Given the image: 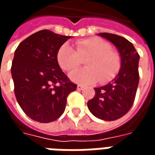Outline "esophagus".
I'll return each mask as SVG.
<instances>
[{
  "label": "esophagus",
  "mask_w": 155,
  "mask_h": 155,
  "mask_svg": "<svg viewBox=\"0 0 155 155\" xmlns=\"http://www.w3.org/2000/svg\"><path fill=\"white\" fill-rule=\"evenodd\" d=\"M83 89H84V86H83V85H81V84H78L77 85L78 91H82Z\"/></svg>",
  "instance_id": "obj_1"
}]
</instances>
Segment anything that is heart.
<instances>
[{
    "label": "heart",
    "instance_id": "1",
    "mask_svg": "<svg viewBox=\"0 0 155 155\" xmlns=\"http://www.w3.org/2000/svg\"><path fill=\"white\" fill-rule=\"evenodd\" d=\"M76 49L63 44L56 54L59 66L64 71H73L80 66L81 59L88 57L84 69L73 71L70 74L72 81L88 84L100 81L106 83L113 80L120 71L121 60L118 52L111 49L110 44L100 37L82 39L75 42Z\"/></svg>",
    "mask_w": 155,
    "mask_h": 155
}]
</instances>
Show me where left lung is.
I'll list each match as a JSON object with an SVG mask.
<instances>
[{
  "instance_id": "1",
  "label": "left lung",
  "mask_w": 155,
  "mask_h": 155,
  "mask_svg": "<svg viewBox=\"0 0 155 155\" xmlns=\"http://www.w3.org/2000/svg\"><path fill=\"white\" fill-rule=\"evenodd\" d=\"M116 46L121 58L117 76L109 84L94 88L95 94L87 102L92 114L98 119L112 121L127 114L132 107L139 84L140 54L127 39L110 33H99Z\"/></svg>"
}]
</instances>
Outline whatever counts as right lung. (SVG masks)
Returning a JSON list of instances; mask_svg holds the SVG:
<instances>
[{
	"label": "right lung",
	"instance_id": "1",
	"mask_svg": "<svg viewBox=\"0 0 155 155\" xmlns=\"http://www.w3.org/2000/svg\"><path fill=\"white\" fill-rule=\"evenodd\" d=\"M71 36L49 30L35 32L20 43L12 61V75L16 101L31 120H56L64 113L70 93L77 84L61 71L56 54Z\"/></svg>",
	"mask_w": 155,
	"mask_h": 155
}]
</instances>
